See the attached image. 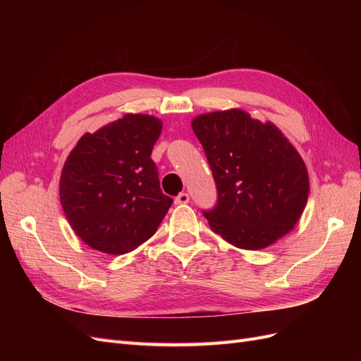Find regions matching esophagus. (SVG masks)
Masks as SVG:
<instances>
[{"label": "esophagus", "mask_w": 361, "mask_h": 361, "mask_svg": "<svg viewBox=\"0 0 361 361\" xmlns=\"http://www.w3.org/2000/svg\"><path fill=\"white\" fill-rule=\"evenodd\" d=\"M190 202V194L188 192H180L176 199H174V203L176 204H185Z\"/></svg>", "instance_id": "esophagus-1"}]
</instances>
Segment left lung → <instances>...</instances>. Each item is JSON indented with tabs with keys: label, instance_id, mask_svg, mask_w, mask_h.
<instances>
[{
	"label": "left lung",
	"instance_id": "obj_1",
	"mask_svg": "<svg viewBox=\"0 0 361 361\" xmlns=\"http://www.w3.org/2000/svg\"><path fill=\"white\" fill-rule=\"evenodd\" d=\"M218 200L203 215L215 233L244 250H260L290 232L309 197V174L300 154L271 122L243 110L197 116Z\"/></svg>",
	"mask_w": 361,
	"mask_h": 361
}]
</instances>
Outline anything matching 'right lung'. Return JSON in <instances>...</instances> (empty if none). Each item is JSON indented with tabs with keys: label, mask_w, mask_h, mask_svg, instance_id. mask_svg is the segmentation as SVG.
<instances>
[{
	"label": "right lung",
	"mask_w": 361,
	"mask_h": 361,
	"mask_svg": "<svg viewBox=\"0 0 361 361\" xmlns=\"http://www.w3.org/2000/svg\"><path fill=\"white\" fill-rule=\"evenodd\" d=\"M161 120L125 114L84 134L60 178V202L75 233L94 250L125 255L157 232L173 199L162 194L152 149Z\"/></svg>",
	"instance_id": "add662e5"
}]
</instances>
